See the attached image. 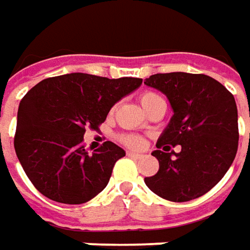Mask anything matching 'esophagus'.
Wrapping results in <instances>:
<instances>
[{
	"label": "esophagus",
	"instance_id": "34e87169",
	"mask_svg": "<svg viewBox=\"0 0 250 250\" xmlns=\"http://www.w3.org/2000/svg\"><path fill=\"white\" fill-rule=\"evenodd\" d=\"M126 154H128L129 157H133V159H140V157H142L140 153H135V151H128Z\"/></svg>",
	"mask_w": 250,
	"mask_h": 250
}]
</instances>
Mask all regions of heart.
Segmentation results:
<instances>
[{"label":"heart","mask_w":250,"mask_h":250,"mask_svg":"<svg viewBox=\"0 0 250 250\" xmlns=\"http://www.w3.org/2000/svg\"><path fill=\"white\" fill-rule=\"evenodd\" d=\"M157 99H161L159 94L151 93V91H147V93H143V94L140 96V103H142L143 108H147L150 104H151L153 101L157 100ZM122 142H124L125 145L130 146V147H139L140 145H142V139H140L139 136H136V135H126V136L122 138Z\"/></svg>","instance_id":"heart-1"}]
</instances>
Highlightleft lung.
Segmentation results:
<instances>
[{"mask_svg": "<svg viewBox=\"0 0 250 250\" xmlns=\"http://www.w3.org/2000/svg\"><path fill=\"white\" fill-rule=\"evenodd\" d=\"M145 84L166 94L174 111L156 145L165 151L151 153L159 160V171L145 178V184L171 202L203 196L221 181L235 159L239 133L234 96L202 73H156ZM175 146L181 150L170 152Z\"/></svg>", "mask_w": 250, "mask_h": 250, "instance_id": "1", "label": "left lung"}]
</instances>
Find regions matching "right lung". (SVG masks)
<instances>
[{"mask_svg": "<svg viewBox=\"0 0 250 250\" xmlns=\"http://www.w3.org/2000/svg\"><path fill=\"white\" fill-rule=\"evenodd\" d=\"M139 78L89 73L47 78L26 93L18 110L14 146L34 188L58 203L82 205L107 187L125 150L112 142L89 154L87 128L99 129L115 103L136 90Z\"/></svg>", "mask_w": 250, "mask_h": 250, "instance_id": "right-lung-1", "label": "right lung"}]
</instances>
